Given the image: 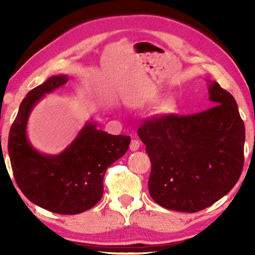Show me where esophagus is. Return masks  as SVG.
Here are the masks:
<instances>
[{"label":"esophagus","instance_id":"esophagus-1","mask_svg":"<svg viewBox=\"0 0 255 255\" xmlns=\"http://www.w3.org/2000/svg\"><path fill=\"white\" fill-rule=\"evenodd\" d=\"M140 146V141L138 139H132L131 143H130V149L132 150V152H135V150H137L138 148H139Z\"/></svg>","mask_w":255,"mask_h":255}]
</instances>
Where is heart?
I'll return each instance as SVG.
<instances>
[{
    "instance_id": "heart-1",
    "label": "heart",
    "mask_w": 255,
    "mask_h": 255,
    "mask_svg": "<svg viewBox=\"0 0 255 255\" xmlns=\"http://www.w3.org/2000/svg\"><path fill=\"white\" fill-rule=\"evenodd\" d=\"M166 107H167V110H173L174 109V103H173V101H167V105H166Z\"/></svg>"
}]
</instances>
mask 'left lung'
Here are the masks:
<instances>
[{
    "label": "left lung",
    "mask_w": 255,
    "mask_h": 255,
    "mask_svg": "<svg viewBox=\"0 0 255 255\" xmlns=\"http://www.w3.org/2000/svg\"><path fill=\"white\" fill-rule=\"evenodd\" d=\"M208 82L213 108L147 119L137 130L152 163L149 195L166 209L207 208L231 191L243 170L245 127L236 101Z\"/></svg>",
    "instance_id": "1"
}]
</instances>
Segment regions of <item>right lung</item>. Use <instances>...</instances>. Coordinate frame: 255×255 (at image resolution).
I'll return each mask as SVG.
<instances>
[{
	"instance_id": "obj_1",
	"label": "right lung",
	"mask_w": 255,
	"mask_h": 255,
	"mask_svg": "<svg viewBox=\"0 0 255 255\" xmlns=\"http://www.w3.org/2000/svg\"><path fill=\"white\" fill-rule=\"evenodd\" d=\"M67 81V75L51 76L28 92L10 129L7 149L15 182L30 201L51 213L76 215L100 201L106 171L126 154L130 137L110 135L88 122L62 153L38 152L27 136L29 116L45 94Z\"/></svg>"
}]
</instances>
